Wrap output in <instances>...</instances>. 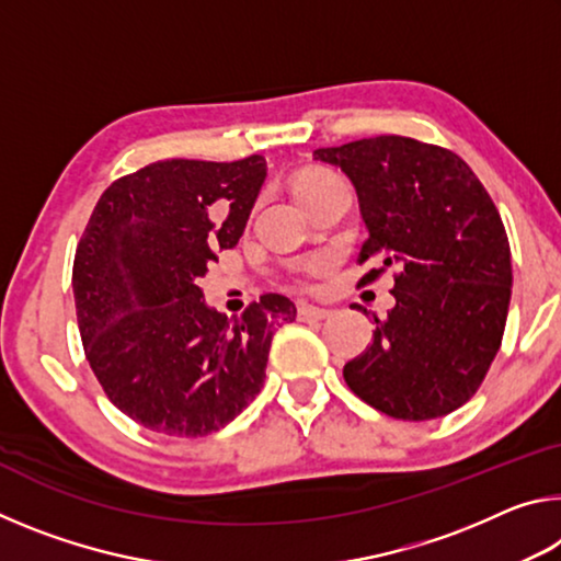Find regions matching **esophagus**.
<instances>
[{
  "label": "esophagus",
  "mask_w": 561,
  "mask_h": 561,
  "mask_svg": "<svg viewBox=\"0 0 561 561\" xmlns=\"http://www.w3.org/2000/svg\"><path fill=\"white\" fill-rule=\"evenodd\" d=\"M331 314L329 309L314 307V304H299V319L301 321H321Z\"/></svg>",
  "instance_id": "34e87169"
}]
</instances>
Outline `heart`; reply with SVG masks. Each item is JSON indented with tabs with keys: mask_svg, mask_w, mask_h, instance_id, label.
Returning <instances> with one entry per match:
<instances>
[{
	"mask_svg": "<svg viewBox=\"0 0 561 561\" xmlns=\"http://www.w3.org/2000/svg\"><path fill=\"white\" fill-rule=\"evenodd\" d=\"M336 180H341V178H336L334 173H329V170H307V173H301L297 178V183H294V193H297V197H299V195L309 193V190H314V187L336 183ZM327 264H329L327 260H314V262L307 264V270H304L301 274H319V272L327 270Z\"/></svg>",
	"mask_w": 561,
	"mask_h": 561,
	"instance_id": "b5f03b06",
	"label": "heart"
}]
</instances>
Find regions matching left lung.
I'll list each match as a JSON object with an SVG mask.
<instances>
[{"label": "left lung", "instance_id": "8db88e82", "mask_svg": "<svg viewBox=\"0 0 561 561\" xmlns=\"http://www.w3.org/2000/svg\"><path fill=\"white\" fill-rule=\"evenodd\" d=\"M356 187L368 240L358 284L396 267V307L344 378L360 401L401 421L468 403L505 334L512 262L505 225L470 165L405 136L314 150Z\"/></svg>", "mask_w": 561, "mask_h": 561}]
</instances>
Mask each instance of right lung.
Masks as SVG:
<instances>
[{"label": "right lung", "instance_id": "1", "mask_svg": "<svg viewBox=\"0 0 561 561\" xmlns=\"http://www.w3.org/2000/svg\"><path fill=\"white\" fill-rule=\"evenodd\" d=\"M267 163L158 160L106 187L73 257L83 351L108 401L148 431L203 438L262 391L274 329L297 307L264 294L227 319L197 279L244 232Z\"/></svg>", "mask_w": 561, "mask_h": 561}]
</instances>
